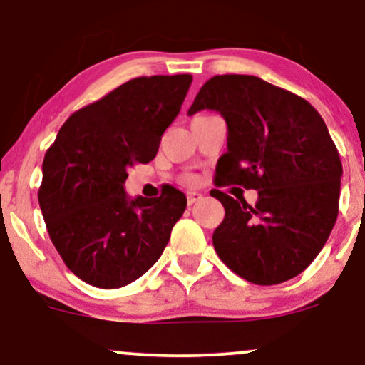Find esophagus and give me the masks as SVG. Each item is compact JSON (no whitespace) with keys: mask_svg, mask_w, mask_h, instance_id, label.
<instances>
[{"mask_svg":"<svg viewBox=\"0 0 365 365\" xmlns=\"http://www.w3.org/2000/svg\"><path fill=\"white\" fill-rule=\"evenodd\" d=\"M202 199V194H199V192H187V202L190 204H195V202H199V200Z\"/></svg>","mask_w":365,"mask_h":365,"instance_id":"obj_1","label":"esophagus"}]
</instances>
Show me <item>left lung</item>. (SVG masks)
Wrapping results in <instances>:
<instances>
[{"instance_id":"left-lung-1","label":"left lung","mask_w":365,"mask_h":365,"mask_svg":"<svg viewBox=\"0 0 365 365\" xmlns=\"http://www.w3.org/2000/svg\"><path fill=\"white\" fill-rule=\"evenodd\" d=\"M212 110L228 127L217 185L257 190L249 206L211 190L225 207L212 233L220 259L255 284L295 278L321 252L336 223L340 154L321 115L304 98L252 75H216L188 115Z\"/></svg>"}]
</instances>
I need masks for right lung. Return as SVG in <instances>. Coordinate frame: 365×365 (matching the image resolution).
Returning <instances> with one entry per match:
<instances>
[{"label": "right lung", "mask_w": 365, "mask_h": 365, "mask_svg": "<svg viewBox=\"0 0 365 365\" xmlns=\"http://www.w3.org/2000/svg\"><path fill=\"white\" fill-rule=\"evenodd\" d=\"M192 75L121 83L75 111L43 163L39 206L63 262L82 282L120 288L154 266L187 197L168 187L158 199L125 192L127 170L153 161L185 99Z\"/></svg>", "instance_id": "add662e5"}]
</instances>
